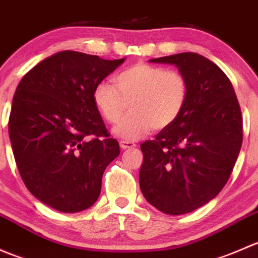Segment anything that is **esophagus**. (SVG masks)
Instances as JSON below:
<instances>
[{
	"instance_id": "obj_1",
	"label": "esophagus",
	"mask_w": 258,
	"mask_h": 258,
	"mask_svg": "<svg viewBox=\"0 0 258 258\" xmlns=\"http://www.w3.org/2000/svg\"><path fill=\"white\" fill-rule=\"evenodd\" d=\"M119 146H121L122 150H128V148L136 147V144L131 141H121L119 142Z\"/></svg>"
}]
</instances>
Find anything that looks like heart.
<instances>
[{"mask_svg": "<svg viewBox=\"0 0 258 258\" xmlns=\"http://www.w3.org/2000/svg\"><path fill=\"white\" fill-rule=\"evenodd\" d=\"M114 86L98 82L92 98L101 116L116 123L130 103L127 113L114 128L119 139L132 141L151 131L172 124L183 111L188 98L187 79L176 70L139 62L118 72Z\"/></svg>", "mask_w": 258, "mask_h": 258, "instance_id": "1", "label": "heart"}]
</instances>
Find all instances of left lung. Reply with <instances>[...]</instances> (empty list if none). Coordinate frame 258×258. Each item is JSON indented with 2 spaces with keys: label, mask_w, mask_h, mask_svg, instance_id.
I'll return each instance as SVG.
<instances>
[{
  "label": "left lung",
  "mask_w": 258,
  "mask_h": 258,
  "mask_svg": "<svg viewBox=\"0 0 258 258\" xmlns=\"http://www.w3.org/2000/svg\"><path fill=\"white\" fill-rule=\"evenodd\" d=\"M175 64L188 82L179 117L141 145L140 187L145 199L167 215L204 206L225 187L240 153L242 114L225 72L194 52L150 59Z\"/></svg>",
  "instance_id": "8db88e82"
}]
</instances>
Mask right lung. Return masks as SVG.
Listing matches in <instances>:
<instances>
[{
  "label": "right lung",
  "instance_id": "right-lung-1",
  "mask_svg": "<svg viewBox=\"0 0 258 258\" xmlns=\"http://www.w3.org/2000/svg\"><path fill=\"white\" fill-rule=\"evenodd\" d=\"M124 58L61 51L18 83L9 134L22 181L37 200L66 213L97 201L106 167L119 155L93 102V88Z\"/></svg>",
  "mask_w": 258,
  "mask_h": 258
}]
</instances>
